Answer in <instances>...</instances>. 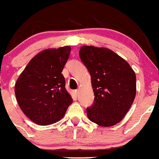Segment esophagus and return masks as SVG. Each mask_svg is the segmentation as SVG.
<instances>
[{"label":"esophagus","mask_w":159,"mask_h":159,"mask_svg":"<svg viewBox=\"0 0 159 159\" xmlns=\"http://www.w3.org/2000/svg\"><path fill=\"white\" fill-rule=\"evenodd\" d=\"M74 93L75 95H78V89H77V90H74Z\"/></svg>","instance_id":"esophagus-1"}]
</instances>
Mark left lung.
<instances>
[{"instance_id":"left-lung-1","label":"left lung","mask_w":159,"mask_h":159,"mask_svg":"<svg viewBox=\"0 0 159 159\" xmlns=\"http://www.w3.org/2000/svg\"><path fill=\"white\" fill-rule=\"evenodd\" d=\"M81 61L91 77L94 102L86 109L89 119L112 126L125 117L136 95V75L129 65L106 48L81 46Z\"/></svg>"}]
</instances>
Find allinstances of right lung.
Here are the masks:
<instances>
[{
    "label": "right lung",
    "instance_id": "obj_1",
    "mask_svg": "<svg viewBox=\"0 0 159 159\" xmlns=\"http://www.w3.org/2000/svg\"><path fill=\"white\" fill-rule=\"evenodd\" d=\"M70 51V46L41 51L31 59L15 84L20 108L38 125L58 121L73 102L61 74Z\"/></svg>",
    "mask_w": 159,
    "mask_h": 159
}]
</instances>
